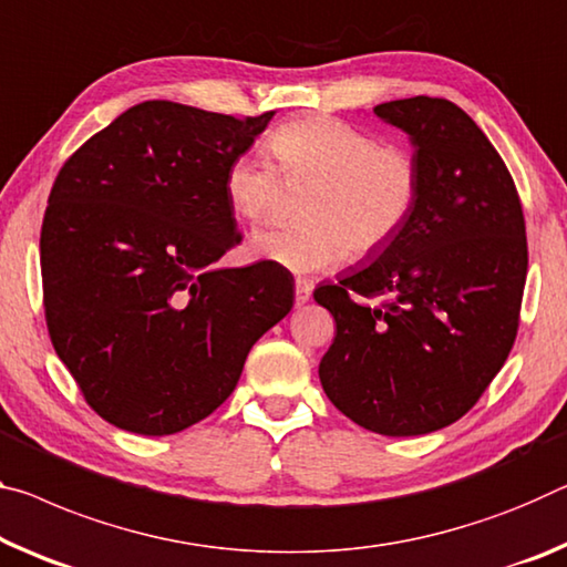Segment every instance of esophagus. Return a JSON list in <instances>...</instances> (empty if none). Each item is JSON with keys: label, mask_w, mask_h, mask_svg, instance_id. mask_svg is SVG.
Masks as SVG:
<instances>
[{"label": "esophagus", "mask_w": 567, "mask_h": 567, "mask_svg": "<svg viewBox=\"0 0 567 567\" xmlns=\"http://www.w3.org/2000/svg\"><path fill=\"white\" fill-rule=\"evenodd\" d=\"M310 295H312V285L308 280L295 282V305H298V308L310 300Z\"/></svg>", "instance_id": "34e87169"}]
</instances>
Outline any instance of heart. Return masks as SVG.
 <instances>
[{
	"instance_id": "b5f03b06",
	"label": "heart",
	"mask_w": 567,
	"mask_h": 567,
	"mask_svg": "<svg viewBox=\"0 0 567 567\" xmlns=\"http://www.w3.org/2000/svg\"><path fill=\"white\" fill-rule=\"evenodd\" d=\"M265 148L275 167L257 154H241L224 171L231 214L247 224L272 217L282 184L308 186L300 224L257 231L249 257L292 275H316L346 257L381 251L406 227L421 194V166L413 151L379 143L358 125L305 115L269 133Z\"/></svg>"
}]
</instances>
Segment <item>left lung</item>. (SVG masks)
Returning a JSON list of instances; mask_svg holds the SVG:
<instances>
[{
    "instance_id": "1",
    "label": "left lung",
    "mask_w": 567,
    "mask_h": 567,
    "mask_svg": "<svg viewBox=\"0 0 567 567\" xmlns=\"http://www.w3.org/2000/svg\"><path fill=\"white\" fill-rule=\"evenodd\" d=\"M373 113L409 133L421 194L371 262L316 290L336 318L318 373L358 426L419 436L462 419L507 361L527 277L525 217L505 161L460 105L416 95Z\"/></svg>"
}]
</instances>
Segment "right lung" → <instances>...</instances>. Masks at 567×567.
Segmentation results:
<instances>
[{
  "label": "right lung",
  "mask_w": 567,
  "mask_h": 567,
  "mask_svg": "<svg viewBox=\"0 0 567 567\" xmlns=\"http://www.w3.org/2000/svg\"><path fill=\"white\" fill-rule=\"evenodd\" d=\"M272 115L146 101L60 168L40 235L44 320L107 424L166 436L206 419L292 310L282 267H217L241 241L224 171Z\"/></svg>",
  "instance_id": "add662e5"
}]
</instances>
